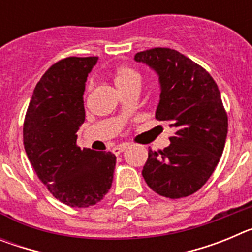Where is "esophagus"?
Segmentation results:
<instances>
[{
    "mask_svg": "<svg viewBox=\"0 0 252 252\" xmlns=\"http://www.w3.org/2000/svg\"><path fill=\"white\" fill-rule=\"evenodd\" d=\"M125 149H126V145H125V144H122V145H117L112 149V153L115 154V155H120Z\"/></svg>",
    "mask_w": 252,
    "mask_h": 252,
    "instance_id": "34e87169",
    "label": "esophagus"
}]
</instances>
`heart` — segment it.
Masks as SVG:
<instances>
[{
  "label": "heart",
  "instance_id": "1",
  "mask_svg": "<svg viewBox=\"0 0 252 252\" xmlns=\"http://www.w3.org/2000/svg\"><path fill=\"white\" fill-rule=\"evenodd\" d=\"M112 78L115 84L117 86V88H119L120 91H122V92L128 90L130 87L140 84V82H141L140 73L137 72L136 69L126 65L117 66V68L113 70Z\"/></svg>",
  "mask_w": 252,
  "mask_h": 252
}]
</instances>
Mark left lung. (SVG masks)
I'll use <instances>...</instances> for the list:
<instances>
[{"mask_svg":"<svg viewBox=\"0 0 252 252\" xmlns=\"http://www.w3.org/2000/svg\"><path fill=\"white\" fill-rule=\"evenodd\" d=\"M135 60L159 75L155 117L175 131L168 148L149 150L142 177L162 197H188L206 184L223 153L228 119L221 93L203 66L174 49L140 51Z\"/></svg>","mask_w":252,"mask_h":252,"instance_id":"obj_1","label":"left lung"}]
</instances>
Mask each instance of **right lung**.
<instances>
[{"label": "right lung", "mask_w": 252, "mask_h": 252, "mask_svg": "<svg viewBox=\"0 0 252 252\" xmlns=\"http://www.w3.org/2000/svg\"><path fill=\"white\" fill-rule=\"evenodd\" d=\"M97 60L69 57L53 64L37 82L24 121V146L36 175L58 201L77 208L103 199L116 165L110 151L77 145L87 77Z\"/></svg>", "instance_id": "add662e5"}]
</instances>
